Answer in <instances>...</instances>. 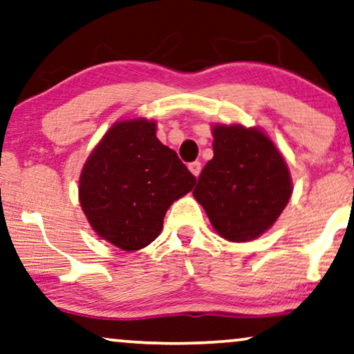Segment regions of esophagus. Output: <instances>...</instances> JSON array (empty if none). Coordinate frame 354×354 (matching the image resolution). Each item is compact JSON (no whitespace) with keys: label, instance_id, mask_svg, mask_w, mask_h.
<instances>
[{"label":"esophagus","instance_id":"34e87169","mask_svg":"<svg viewBox=\"0 0 354 354\" xmlns=\"http://www.w3.org/2000/svg\"><path fill=\"white\" fill-rule=\"evenodd\" d=\"M189 171L194 174L196 178L201 174V163L199 162H194V163H189Z\"/></svg>","mask_w":354,"mask_h":354}]
</instances>
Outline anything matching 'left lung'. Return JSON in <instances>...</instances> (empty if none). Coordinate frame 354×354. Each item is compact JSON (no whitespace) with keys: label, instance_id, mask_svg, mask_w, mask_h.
Returning <instances> with one entry per match:
<instances>
[{"label":"left lung","instance_id":"left-lung-1","mask_svg":"<svg viewBox=\"0 0 354 354\" xmlns=\"http://www.w3.org/2000/svg\"><path fill=\"white\" fill-rule=\"evenodd\" d=\"M214 156L192 196L222 239L257 240L279 218L292 196L286 158L259 127L212 124Z\"/></svg>","mask_w":354,"mask_h":354}]
</instances>
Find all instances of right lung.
I'll return each instance as SVG.
<instances>
[{"mask_svg": "<svg viewBox=\"0 0 354 354\" xmlns=\"http://www.w3.org/2000/svg\"><path fill=\"white\" fill-rule=\"evenodd\" d=\"M194 185L176 151L156 138V120L133 118L111 125L89 153L78 198L97 236L137 252L162 234L169 205Z\"/></svg>", "mask_w": 354, "mask_h": 354, "instance_id": "add662e5", "label": "right lung"}]
</instances>
